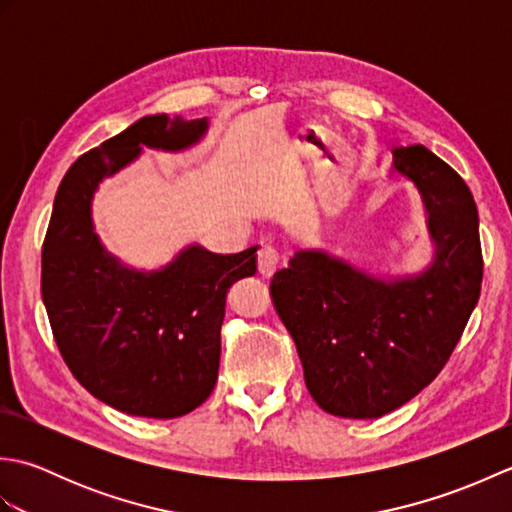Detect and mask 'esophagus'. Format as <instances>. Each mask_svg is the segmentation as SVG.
I'll list each match as a JSON object with an SVG mask.
<instances>
[{"label":"esophagus","instance_id":"1","mask_svg":"<svg viewBox=\"0 0 512 512\" xmlns=\"http://www.w3.org/2000/svg\"><path fill=\"white\" fill-rule=\"evenodd\" d=\"M279 262H281V255L277 248L264 246L262 250H259L257 268H259V273H262V277H273L275 270L279 268Z\"/></svg>","mask_w":512,"mask_h":512}]
</instances>
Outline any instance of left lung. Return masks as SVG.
<instances>
[{"label": "left lung", "mask_w": 512, "mask_h": 512, "mask_svg": "<svg viewBox=\"0 0 512 512\" xmlns=\"http://www.w3.org/2000/svg\"><path fill=\"white\" fill-rule=\"evenodd\" d=\"M394 171L418 191L433 253L413 275L380 277L323 248H297L270 284L314 402L339 418H380L427 387L458 345L482 288L477 206L424 145Z\"/></svg>", "instance_id": "left-lung-1"}]
</instances>
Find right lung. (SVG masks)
<instances>
[{
    "label": "right lung",
    "instance_id": "obj_1",
    "mask_svg": "<svg viewBox=\"0 0 512 512\" xmlns=\"http://www.w3.org/2000/svg\"><path fill=\"white\" fill-rule=\"evenodd\" d=\"M206 132L209 118L143 116L76 160L54 195L41 253L54 341L74 378L129 416L178 418L211 396L226 292L257 273L259 246L220 255L189 244L156 270L134 268L94 231L92 200L145 147L178 154Z\"/></svg>",
    "mask_w": 512,
    "mask_h": 512
}]
</instances>
